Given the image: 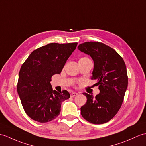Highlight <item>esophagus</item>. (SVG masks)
<instances>
[{"label": "esophagus", "mask_w": 146, "mask_h": 146, "mask_svg": "<svg viewBox=\"0 0 146 146\" xmlns=\"http://www.w3.org/2000/svg\"><path fill=\"white\" fill-rule=\"evenodd\" d=\"M78 94L77 93H76V92H72V93L70 94V96L72 97V98H73V97H74V96H77L78 95Z\"/></svg>", "instance_id": "esophagus-1"}]
</instances>
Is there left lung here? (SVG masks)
Listing matches in <instances>:
<instances>
[{
	"mask_svg": "<svg viewBox=\"0 0 146 146\" xmlns=\"http://www.w3.org/2000/svg\"><path fill=\"white\" fill-rule=\"evenodd\" d=\"M78 49L90 55L94 62L92 80H96L100 93H83L86 103L81 107L84 119L94 124L106 123L113 119L123 103L128 78L124 60L116 51L100 42L80 44Z\"/></svg>",
	"mask_w": 146,
	"mask_h": 146,
	"instance_id": "obj_1",
	"label": "left lung"
}]
</instances>
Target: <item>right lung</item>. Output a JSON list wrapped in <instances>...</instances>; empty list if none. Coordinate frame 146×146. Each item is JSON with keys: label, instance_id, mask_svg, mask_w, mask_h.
I'll use <instances>...</instances> for the list:
<instances>
[{"label": "right lung", "instance_id": "right-lung-1", "mask_svg": "<svg viewBox=\"0 0 146 146\" xmlns=\"http://www.w3.org/2000/svg\"><path fill=\"white\" fill-rule=\"evenodd\" d=\"M77 43H52L31 53L19 74L17 93L26 114L39 123H47L58 116L61 104L70 97L66 90L52 89L51 78L60 74Z\"/></svg>", "mask_w": 146, "mask_h": 146}]
</instances>
